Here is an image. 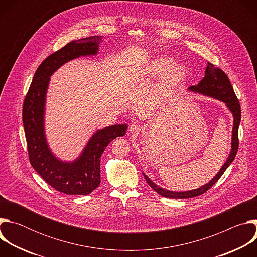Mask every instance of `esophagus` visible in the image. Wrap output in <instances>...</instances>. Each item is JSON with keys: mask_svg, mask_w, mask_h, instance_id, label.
<instances>
[{"mask_svg": "<svg viewBox=\"0 0 257 257\" xmlns=\"http://www.w3.org/2000/svg\"><path fill=\"white\" fill-rule=\"evenodd\" d=\"M141 130V126L137 123H132L129 127V131L132 133V134H138Z\"/></svg>", "mask_w": 257, "mask_h": 257, "instance_id": "1", "label": "esophagus"}]
</instances>
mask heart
<instances>
[{"mask_svg":"<svg viewBox=\"0 0 257 257\" xmlns=\"http://www.w3.org/2000/svg\"><path fill=\"white\" fill-rule=\"evenodd\" d=\"M141 75L151 80L160 78L174 86L186 78L187 70L182 64H175V60L168 56H160L146 62L141 68Z\"/></svg>","mask_w":257,"mask_h":257,"instance_id":"b5f03b06","label":"heart"}]
</instances>
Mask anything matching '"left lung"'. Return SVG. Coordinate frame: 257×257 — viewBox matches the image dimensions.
I'll return each mask as SVG.
<instances>
[{"label": "left lung", "instance_id": "obj_1", "mask_svg": "<svg viewBox=\"0 0 257 257\" xmlns=\"http://www.w3.org/2000/svg\"><path fill=\"white\" fill-rule=\"evenodd\" d=\"M189 91L198 93L207 97H212L216 100H219L225 103L227 108L230 111V113L233 116V128H232V139H231V151L227 158V161L219 169V171L216 173V175L209 180L206 184L200 186L199 188L187 190V191H172L169 189H165L163 187H160L157 185L154 181H152L149 176L142 173L148 184L160 195L168 198H176V199H184V198H191L195 196H199L203 194L205 191H207L215 182L222 177V175L225 173L227 168L233 163L235 160L236 154L238 152V128L241 122V108L239 100L236 97V94L234 92L233 86L226 75V73L222 71L219 68L214 67L212 64L207 63L204 77L202 80L194 86H190L188 88Z\"/></svg>", "mask_w": 257, "mask_h": 257}]
</instances>
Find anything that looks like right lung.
Returning <instances> with one entry per match:
<instances>
[{
    "mask_svg": "<svg viewBox=\"0 0 257 257\" xmlns=\"http://www.w3.org/2000/svg\"><path fill=\"white\" fill-rule=\"evenodd\" d=\"M102 38L99 35L73 41L49 56L36 70L23 103V127L30 164L56 190L69 195H86L100 183V157L107 144L124 136L128 125L115 124L97 129L80 155L72 161L58 158L46 134V102L51 76L64 64L96 56Z\"/></svg>",
    "mask_w": 257,
    "mask_h": 257,
    "instance_id": "1",
    "label": "right lung"
}]
</instances>
